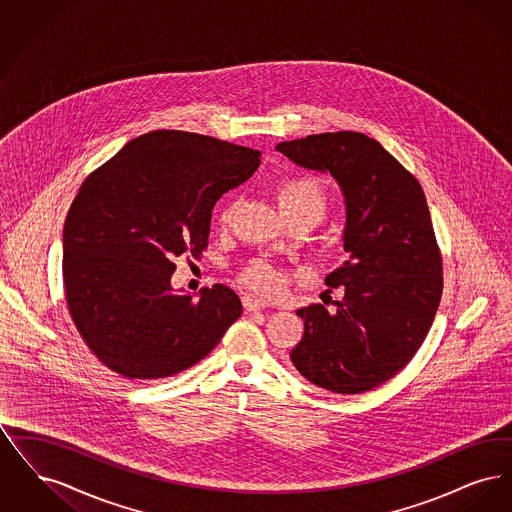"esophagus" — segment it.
I'll use <instances>...</instances> for the list:
<instances>
[{
  "mask_svg": "<svg viewBox=\"0 0 512 512\" xmlns=\"http://www.w3.org/2000/svg\"><path fill=\"white\" fill-rule=\"evenodd\" d=\"M242 303H244V309L247 313L263 311V309H267L268 307L267 301H263V299H259V297H253V295H244Z\"/></svg>",
  "mask_w": 512,
  "mask_h": 512,
  "instance_id": "1",
  "label": "esophagus"
}]
</instances>
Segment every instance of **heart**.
<instances>
[{
  "label": "heart",
  "instance_id": "obj_1",
  "mask_svg": "<svg viewBox=\"0 0 512 512\" xmlns=\"http://www.w3.org/2000/svg\"><path fill=\"white\" fill-rule=\"evenodd\" d=\"M276 199L282 215L322 219L328 209V194L324 184L311 174H292L276 184ZM234 215V203H224L219 211L220 224H228ZM240 280L253 292L272 293L280 290V272L265 261H251L240 272Z\"/></svg>",
  "mask_w": 512,
  "mask_h": 512
}]
</instances>
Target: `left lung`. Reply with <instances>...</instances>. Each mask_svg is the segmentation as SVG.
Segmentation results:
<instances>
[{
  "label": "left lung",
  "instance_id": "left-lung-1",
  "mask_svg": "<svg viewBox=\"0 0 512 512\" xmlns=\"http://www.w3.org/2000/svg\"><path fill=\"white\" fill-rule=\"evenodd\" d=\"M293 163L328 171L347 205L349 259L326 276L341 288L334 309L297 311L305 334L293 366L318 388L365 393L411 363L438 313L443 259L422 186L361 132H324L276 146Z\"/></svg>",
  "mask_w": 512,
  "mask_h": 512
}]
</instances>
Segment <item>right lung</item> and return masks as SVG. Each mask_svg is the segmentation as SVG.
I'll list each match as a JSON object with an SVG mask.
<instances>
[{"label":"right lung","instance_id":"obj_1","mask_svg":"<svg viewBox=\"0 0 512 512\" xmlns=\"http://www.w3.org/2000/svg\"><path fill=\"white\" fill-rule=\"evenodd\" d=\"M261 153L211 136L153 130L92 172L63 228V286L99 363L130 380L174 376L209 355L242 317L228 286L199 299L171 288L174 259L207 249L213 207Z\"/></svg>","mask_w":512,"mask_h":512}]
</instances>
